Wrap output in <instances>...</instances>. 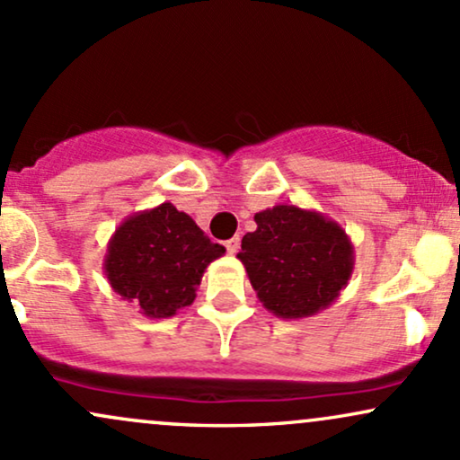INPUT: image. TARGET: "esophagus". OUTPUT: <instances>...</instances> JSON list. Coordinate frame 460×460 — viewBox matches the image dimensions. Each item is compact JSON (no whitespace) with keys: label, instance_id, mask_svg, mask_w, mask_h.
<instances>
[{"label":"esophagus","instance_id":"34e87169","mask_svg":"<svg viewBox=\"0 0 460 460\" xmlns=\"http://www.w3.org/2000/svg\"><path fill=\"white\" fill-rule=\"evenodd\" d=\"M225 246H226V251L231 252V255H234V252H237V248H240V237H231V240H226L225 242Z\"/></svg>","mask_w":460,"mask_h":460}]
</instances>
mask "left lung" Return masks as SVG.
<instances>
[{
	"label": "left lung",
	"mask_w": 460,
	"mask_h": 460,
	"mask_svg": "<svg viewBox=\"0 0 460 460\" xmlns=\"http://www.w3.org/2000/svg\"><path fill=\"white\" fill-rule=\"evenodd\" d=\"M257 229L242 237L237 260L261 305L277 318L320 314L340 296L355 270V248L335 220L296 205L255 214Z\"/></svg>",
	"instance_id": "1"
}]
</instances>
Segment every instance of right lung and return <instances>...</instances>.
<instances>
[{"label":"right lung","mask_w":460,"mask_h":460,"mask_svg":"<svg viewBox=\"0 0 460 460\" xmlns=\"http://www.w3.org/2000/svg\"><path fill=\"white\" fill-rule=\"evenodd\" d=\"M225 255L172 203L128 216L108 242L103 272L119 296L146 318H171L190 307L205 268Z\"/></svg>","instance_id":"1"}]
</instances>
